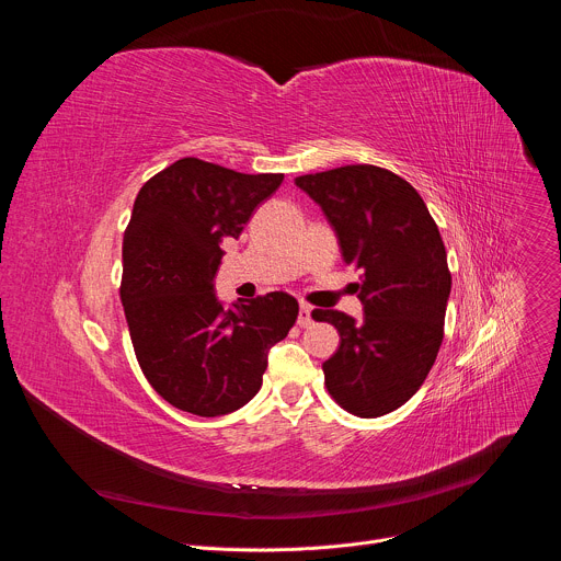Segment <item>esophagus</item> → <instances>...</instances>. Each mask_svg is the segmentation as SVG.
Listing matches in <instances>:
<instances>
[{
  "label": "esophagus",
  "mask_w": 561,
  "mask_h": 561,
  "mask_svg": "<svg viewBox=\"0 0 561 561\" xmlns=\"http://www.w3.org/2000/svg\"><path fill=\"white\" fill-rule=\"evenodd\" d=\"M310 322H312V306H308V304H299L297 324H299V327H308Z\"/></svg>",
  "instance_id": "obj_1"
}]
</instances>
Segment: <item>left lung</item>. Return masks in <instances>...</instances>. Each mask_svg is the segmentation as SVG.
<instances>
[{
    "instance_id": "obj_1",
    "label": "left lung",
    "mask_w": 561,
    "mask_h": 561,
    "mask_svg": "<svg viewBox=\"0 0 561 561\" xmlns=\"http://www.w3.org/2000/svg\"><path fill=\"white\" fill-rule=\"evenodd\" d=\"M295 184L324 210L344 262L364 271L362 322L312 310L340 333L322 364L327 388L344 411L381 417L420 390L444 340L450 271L439 228L420 193L379 167H340Z\"/></svg>"
}]
</instances>
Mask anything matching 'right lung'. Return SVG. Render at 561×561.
Listing matches in <instances>:
<instances>
[{
	"instance_id": "add662e5",
	"label": "right lung",
	"mask_w": 561,
	"mask_h": 561,
	"mask_svg": "<svg viewBox=\"0 0 561 561\" xmlns=\"http://www.w3.org/2000/svg\"><path fill=\"white\" fill-rule=\"evenodd\" d=\"M282 182V173L247 175L184 157L137 193L119 297L141 373L180 411L217 417L249 404L268 351L295 324L299 306L288 293L230 308L215 293L224 244Z\"/></svg>"
}]
</instances>
